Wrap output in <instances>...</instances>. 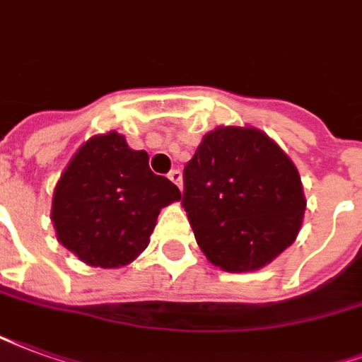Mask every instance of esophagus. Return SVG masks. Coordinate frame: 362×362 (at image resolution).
I'll return each mask as SVG.
<instances>
[{"mask_svg":"<svg viewBox=\"0 0 362 362\" xmlns=\"http://www.w3.org/2000/svg\"><path fill=\"white\" fill-rule=\"evenodd\" d=\"M168 177H170L171 181H173V183L177 185L179 189H181V185H183V173H181V171H179V170H171L170 173H168Z\"/></svg>","mask_w":362,"mask_h":362,"instance_id":"esophagus-1","label":"esophagus"}]
</instances>
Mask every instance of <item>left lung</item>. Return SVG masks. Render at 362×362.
I'll return each mask as SVG.
<instances>
[{"label":"left lung","instance_id":"obj_1","mask_svg":"<svg viewBox=\"0 0 362 362\" xmlns=\"http://www.w3.org/2000/svg\"><path fill=\"white\" fill-rule=\"evenodd\" d=\"M181 204L212 264L250 272L295 241L307 200L299 171L272 139L218 127L185 163Z\"/></svg>","mask_w":362,"mask_h":362}]
</instances>
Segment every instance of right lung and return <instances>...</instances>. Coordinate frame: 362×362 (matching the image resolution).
<instances>
[{
    "label": "right lung",
    "mask_w": 362,
    "mask_h": 362,
    "mask_svg": "<svg viewBox=\"0 0 362 362\" xmlns=\"http://www.w3.org/2000/svg\"><path fill=\"white\" fill-rule=\"evenodd\" d=\"M179 199L177 187L150 170L148 154L113 131L73 156L55 187L52 221L83 262L117 268L148 247L160 210Z\"/></svg>",
    "instance_id": "right-lung-1"
}]
</instances>
